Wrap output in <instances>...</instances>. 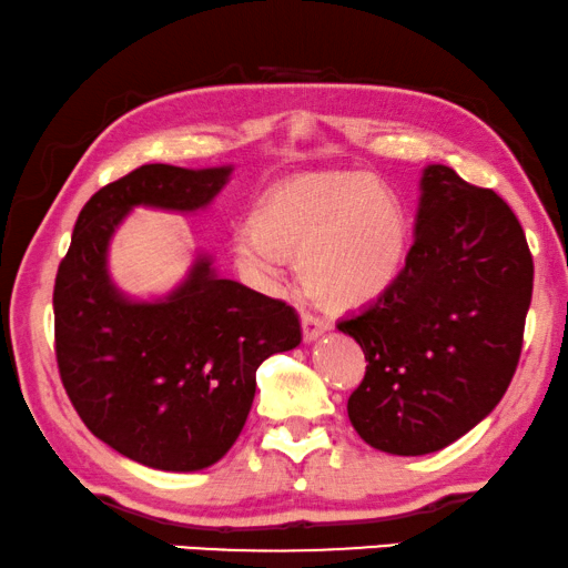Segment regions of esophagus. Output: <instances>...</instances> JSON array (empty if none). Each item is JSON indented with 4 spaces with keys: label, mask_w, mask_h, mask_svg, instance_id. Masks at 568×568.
Instances as JSON below:
<instances>
[{
    "label": "esophagus",
    "mask_w": 568,
    "mask_h": 568,
    "mask_svg": "<svg viewBox=\"0 0 568 568\" xmlns=\"http://www.w3.org/2000/svg\"><path fill=\"white\" fill-rule=\"evenodd\" d=\"M301 328H303V342L313 344V342H316V338H321V336L328 332V324H326V321L316 318V316H311V313H303Z\"/></svg>",
    "instance_id": "1"
}]
</instances>
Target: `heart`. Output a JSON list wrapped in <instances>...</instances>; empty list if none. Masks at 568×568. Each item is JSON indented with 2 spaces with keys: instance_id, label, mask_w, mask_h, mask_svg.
Listing matches in <instances>:
<instances>
[{
  "instance_id": "1",
  "label": "heart",
  "mask_w": 568,
  "mask_h": 568,
  "mask_svg": "<svg viewBox=\"0 0 568 568\" xmlns=\"http://www.w3.org/2000/svg\"><path fill=\"white\" fill-rule=\"evenodd\" d=\"M236 265L260 281L277 257L295 260L303 293L324 308H357L390 287L408 257L403 203L372 173H313L283 181L257 201Z\"/></svg>"
}]
</instances>
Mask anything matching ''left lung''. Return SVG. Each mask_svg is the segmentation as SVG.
<instances>
[{
    "mask_svg": "<svg viewBox=\"0 0 568 568\" xmlns=\"http://www.w3.org/2000/svg\"><path fill=\"white\" fill-rule=\"evenodd\" d=\"M416 240L397 281L338 332L367 372L346 413L372 448L423 456L485 420L520 359L532 257L513 209L448 165L420 175Z\"/></svg>",
    "mask_w": 568,
    "mask_h": 568,
    "instance_id": "left-lung-1",
    "label": "left lung"
}]
</instances>
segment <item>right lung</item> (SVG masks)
Here are the masks:
<instances>
[{
  "label": "right lung",
  "instance_id": "right-lung-1",
  "mask_svg": "<svg viewBox=\"0 0 568 568\" xmlns=\"http://www.w3.org/2000/svg\"><path fill=\"white\" fill-rule=\"evenodd\" d=\"M232 171L152 163L104 185L81 209L58 267L65 393L91 434L152 469L199 471L222 459L250 416L257 367L301 344L291 306L216 275L203 252L160 298H132L109 275V244L130 211L206 209Z\"/></svg>",
  "mask_w": 568,
  "mask_h": 568
}]
</instances>
